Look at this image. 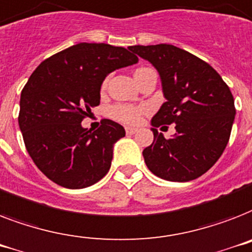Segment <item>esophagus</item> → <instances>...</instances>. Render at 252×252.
Instances as JSON below:
<instances>
[{
	"instance_id": "esophagus-1",
	"label": "esophagus",
	"mask_w": 252,
	"mask_h": 252,
	"mask_svg": "<svg viewBox=\"0 0 252 252\" xmlns=\"http://www.w3.org/2000/svg\"><path fill=\"white\" fill-rule=\"evenodd\" d=\"M125 130H126V134H127V135H132V134H135V132L138 131V130L134 127H126Z\"/></svg>"
}]
</instances>
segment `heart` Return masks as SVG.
<instances>
[{
    "instance_id": "heart-1",
    "label": "heart",
    "mask_w": 252,
    "mask_h": 252,
    "mask_svg": "<svg viewBox=\"0 0 252 252\" xmlns=\"http://www.w3.org/2000/svg\"><path fill=\"white\" fill-rule=\"evenodd\" d=\"M151 71L148 67H139L134 71V78H135L136 83L139 80L142 79L143 76L146 75L147 72ZM106 82L104 80L102 83V90L106 87ZM146 113V109L143 106H135V105H128V104H116L110 108L109 114L113 120L122 122L126 125H136L142 121L143 116Z\"/></svg>"
}]
</instances>
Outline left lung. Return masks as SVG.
Instances as JSON below:
<instances>
[{"mask_svg":"<svg viewBox=\"0 0 252 252\" xmlns=\"http://www.w3.org/2000/svg\"><path fill=\"white\" fill-rule=\"evenodd\" d=\"M128 49L155 66L166 101L151 125L154 142L143 151L151 172L162 180L187 182L212 168L224 152L234 122V98L219 72L207 62L170 44ZM176 124L165 139L161 124Z\"/></svg>","mask_w":252,"mask_h":252,"instance_id":"1","label":"left lung"}]
</instances>
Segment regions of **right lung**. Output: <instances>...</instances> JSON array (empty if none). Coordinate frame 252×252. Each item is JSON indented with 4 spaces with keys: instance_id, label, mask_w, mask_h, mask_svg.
Masks as SVG:
<instances>
[{
    "instance_id": "right-lung-1",
    "label": "right lung",
    "mask_w": 252,
    "mask_h": 252,
    "mask_svg": "<svg viewBox=\"0 0 252 252\" xmlns=\"http://www.w3.org/2000/svg\"><path fill=\"white\" fill-rule=\"evenodd\" d=\"M122 46L79 43L53 54L31 74L21 94L19 127L35 165L66 189H84L109 172L113 146L125 128L112 120L91 131L82 121L100 104L105 76L134 65Z\"/></svg>"
}]
</instances>
